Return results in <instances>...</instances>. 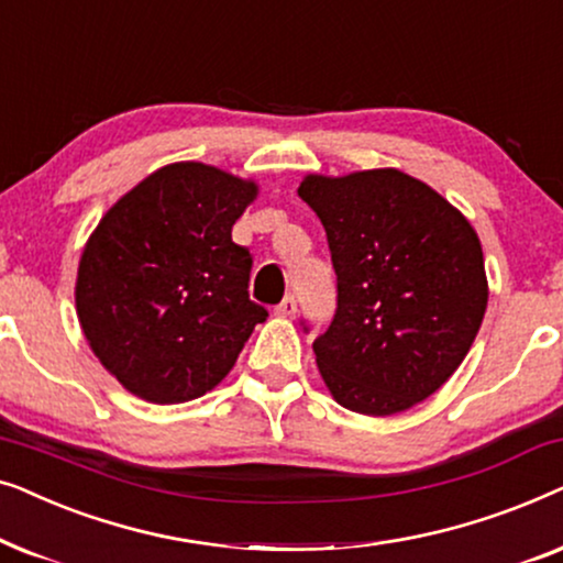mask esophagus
I'll return each instance as SVG.
<instances>
[{
  "label": "esophagus",
  "instance_id": "1",
  "mask_svg": "<svg viewBox=\"0 0 563 563\" xmlns=\"http://www.w3.org/2000/svg\"><path fill=\"white\" fill-rule=\"evenodd\" d=\"M274 312L279 314V318H295V312H297V299H295V295L284 297V299H282V305L276 307Z\"/></svg>",
  "mask_w": 563,
  "mask_h": 563
}]
</instances>
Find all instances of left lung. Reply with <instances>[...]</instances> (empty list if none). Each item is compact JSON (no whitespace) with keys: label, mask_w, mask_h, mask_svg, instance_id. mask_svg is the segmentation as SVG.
<instances>
[{"label":"left lung","mask_w":563,"mask_h":563,"mask_svg":"<svg viewBox=\"0 0 563 563\" xmlns=\"http://www.w3.org/2000/svg\"><path fill=\"white\" fill-rule=\"evenodd\" d=\"M297 195L325 228L338 310L312 343L345 410L387 418L428 399L479 333L489 284L476 230L399 168L307 174Z\"/></svg>","instance_id":"8db88e82"}]
</instances>
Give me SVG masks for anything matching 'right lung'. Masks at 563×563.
Wrapping results in <instances>:
<instances>
[{
  "instance_id": "right-lung-1",
  "label": "right lung",
  "mask_w": 563,
  "mask_h": 563,
  "mask_svg": "<svg viewBox=\"0 0 563 563\" xmlns=\"http://www.w3.org/2000/svg\"><path fill=\"white\" fill-rule=\"evenodd\" d=\"M258 184L199 161L122 195L81 251L76 314L130 395L176 405L218 387L266 310L249 297L251 253L233 225Z\"/></svg>"
}]
</instances>
